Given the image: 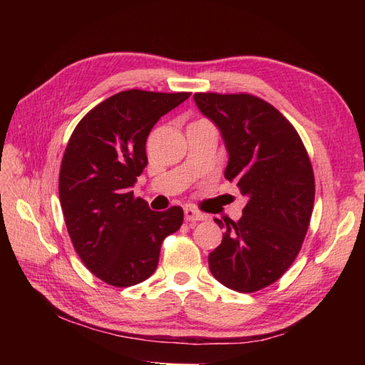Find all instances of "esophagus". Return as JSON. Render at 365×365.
<instances>
[{"mask_svg": "<svg viewBox=\"0 0 365 365\" xmlns=\"http://www.w3.org/2000/svg\"><path fill=\"white\" fill-rule=\"evenodd\" d=\"M185 220L191 221V222L204 221V220H207V215L196 210V208H192V207H187V208H185Z\"/></svg>", "mask_w": 365, "mask_h": 365, "instance_id": "1", "label": "esophagus"}]
</instances>
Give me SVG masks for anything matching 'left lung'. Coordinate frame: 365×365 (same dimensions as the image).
I'll return each mask as SVG.
<instances>
[{
    "label": "left lung",
    "mask_w": 365,
    "mask_h": 365,
    "mask_svg": "<svg viewBox=\"0 0 365 365\" xmlns=\"http://www.w3.org/2000/svg\"><path fill=\"white\" fill-rule=\"evenodd\" d=\"M229 153L224 177L247 197L238 221L218 220L222 242L208 254L227 289L252 293L276 282L297 259L315 199L314 170L299 135L265 100L250 94H195Z\"/></svg>",
    "instance_id": "left-lung-1"
}]
</instances>
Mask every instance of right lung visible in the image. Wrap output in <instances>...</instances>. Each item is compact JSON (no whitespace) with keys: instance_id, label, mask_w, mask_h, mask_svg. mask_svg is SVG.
I'll list each match as a JSON object with an SVG mask.
<instances>
[{"instance_id":"add662e5","label":"right lung","mask_w":365,"mask_h":365,"mask_svg":"<svg viewBox=\"0 0 365 365\" xmlns=\"http://www.w3.org/2000/svg\"><path fill=\"white\" fill-rule=\"evenodd\" d=\"M190 96L122 91L84 115L68 139L59 173L67 232L86 268L106 284L150 277L163 240L182 226L180 207L153 212L131 188L147 166L150 130Z\"/></svg>"}]
</instances>
